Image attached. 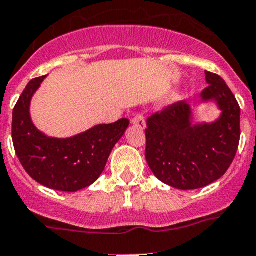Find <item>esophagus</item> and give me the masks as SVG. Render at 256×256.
Wrapping results in <instances>:
<instances>
[{
  "label": "esophagus",
  "mask_w": 256,
  "mask_h": 256,
  "mask_svg": "<svg viewBox=\"0 0 256 256\" xmlns=\"http://www.w3.org/2000/svg\"><path fill=\"white\" fill-rule=\"evenodd\" d=\"M131 122H132V125L135 126V128H141V130L144 128V126H146V120H144V116L141 115V114H138V115L132 118V121H131Z\"/></svg>",
  "instance_id": "obj_1"
}]
</instances>
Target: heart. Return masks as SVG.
<instances>
[{
    "mask_svg": "<svg viewBox=\"0 0 256 256\" xmlns=\"http://www.w3.org/2000/svg\"><path fill=\"white\" fill-rule=\"evenodd\" d=\"M178 98H180V96H178Z\"/></svg>",
    "mask_w": 256,
    "mask_h": 256,
    "instance_id": "obj_1",
    "label": "heart"
}]
</instances>
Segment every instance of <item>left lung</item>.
Returning a JSON list of instances; mask_svg holds the SVG:
<instances>
[{
    "label": "left lung",
    "instance_id": "obj_1",
    "mask_svg": "<svg viewBox=\"0 0 256 256\" xmlns=\"http://www.w3.org/2000/svg\"><path fill=\"white\" fill-rule=\"evenodd\" d=\"M206 82L200 104H216L220 114L214 121L193 122V110L186 100L147 118V164L161 182L177 190H198L216 182L238 151V102L219 76L206 72Z\"/></svg>",
    "mask_w": 256,
    "mask_h": 256
}]
</instances>
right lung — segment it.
Returning <instances> with one entry per match:
<instances>
[{"mask_svg":"<svg viewBox=\"0 0 256 256\" xmlns=\"http://www.w3.org/2000/svg\"><path fill=\"white\" fill-rule=\"evenodd\" d=\"M47 76L30 80L12 115L14 151L28 174L44 187L76 192L89 187L102 174L114 146L130 121L99 124L70 138H53L38 130L30 118V102Z\"/></svg>","mask_w":256,"mask_h":256,"instance_id":"1","label":"right lung"}]
</instances>
